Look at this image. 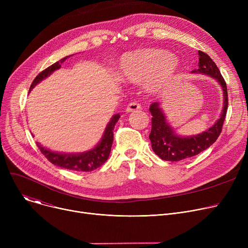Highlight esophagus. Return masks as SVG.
<instances>
[{
	"mask_svg": "<svg viewBox=\"0 0 248 248\" xmlns=\"http://www.w3.org/2000/svg\"><path fill=\"white\" fill-rule=\"evenodd\" d=\"M140 106L137 102V101H133L128 104V106L126 107L125 108V111L126 112H134V111H138V110H140Z\"/></svg>",
	"mask_w": 248,
	"mask_h": 248,
	"instance_id": "34e87169",
	"label": "esophagus"
}]
</instances>
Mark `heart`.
<instances>
[{"label":"heart","mask_w":248,"mask_h":248,"mask_svg":"<svg viewBox=\"0 0 248 248\" xmlns=\"http://www.w3.org/2000/svg\"><path fill=\"white\" fill-rule=\"evenodd\" d=\"M180 64L172 52L160 48H140L121 58L116 72L123 80L142 83L149 93L164 90L178 74Z\"/></svg>","instance_id":"heart-1"}]
</instances>
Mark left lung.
<instances>
[{"label": "left lung", "instance_id": "1", "mask_svg": "<svg viewBox=\"0 0 248 248\" xmlns=\"http://www.w3.org/2000/svg\"><path fill=\"white\" fill-rule=\"evenodd\" d=\"M198 69L192 73L205 74L213 77L223 90V108L216 123L206 131L193 136H180L167 122V117L160 102H153L150 106L152 117V131L149 136L152 149L155 154L164 161L177 162L192 158L213 145L222 131V125L228 108V94L225 80L221 75L217 65L202 51H198Z\"/></svg>", "mask_w": 248, "mask_h": 248}]
</instances>
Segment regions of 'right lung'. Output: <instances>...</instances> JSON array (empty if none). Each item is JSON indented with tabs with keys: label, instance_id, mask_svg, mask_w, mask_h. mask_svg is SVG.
Instances as JSON below:
<instances>
[{
	"label": "right lung",
	"instance_id": "right-lung-1",
	"mask_svg": "<svg viewBox=\"0 0 248 248\" xmlns=\"http://www.w3.org/2000/svg\"><path fill=\"white\" fill-rule=\"evenodd\" d=\"M74 55V54H72ZM66 56L61 60L52 64L51 66L47 67L45 70L39 73L35 79L33 80L29 91H31L38 83H40L43 79L50 76L55 70L61 67V64L69 58L70 56ZM121 115L115 113L111 116L110 121L108 122L106 129H104L103 135L98 141V144L89 151L82 153H59L55 151H51L45 147H43L40 142H37L38 148L40 149L41 153L47 158L49 162L53 165L58 166L67 170L76 171V172H91L95 170L98 167L106 163L108 159L109 154L111 151V146L113 141V128L115 124L119 121Z\"/></svg>",
	"mask_w": 248,
	"mask_h": 248
}]
</instances>
